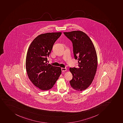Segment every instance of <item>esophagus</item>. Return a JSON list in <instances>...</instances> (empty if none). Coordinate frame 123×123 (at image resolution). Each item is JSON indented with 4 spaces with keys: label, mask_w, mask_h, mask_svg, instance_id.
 Instances as JSON below:
<instances>
[{
    "label": "esophagus",
    "mask_w": 123,
    "mask_h": 123,
    "mask_svg": "<svg viewBox=\"0 0 123 123\" xmlns=\"http://www.w3.org/2000/svg\"><path fill=\"white\" fill-rule=\"evenodd\" d=\"M61 70H62V72H64L65 71H66V68H62Z\"/></svg>",
    "instance_id": "esophagus-1"
}]
</instances>
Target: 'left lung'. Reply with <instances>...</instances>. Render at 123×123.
Returning <instances> with one entry per match:
<instances>
[{"label": "left lung", "instance_id": "obj_1", "mask_svg": "<svg viewBox=\"0 0 123 123\" xmlns=\"http://www.w3.org/2000/svg\"><path fill=\"white\" fill-rule=\"evenodd\" d=\"M63 34L73 43L74 57L78 62L77 68H70L73 74L70 84L76 90H84L92 83L97 70L98 59L94 46L83 31H74Z\"/></svg>", "mask_w": 123, "mask_h": 123}]
</instances>
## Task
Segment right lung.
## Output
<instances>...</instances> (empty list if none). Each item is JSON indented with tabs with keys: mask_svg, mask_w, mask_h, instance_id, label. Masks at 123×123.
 <instances>
[{
	"mask_svg": "<svg viewBox=\"0 0 123 123\" xmlns=\"http://www.w3.org/2000/svg\"><path fill=\"white\" fill-rule=\"evenodd\" d=\"M62 32L47 33L38 35L27 50L26 69L30 80L42 90L53 87L62 73L61 68L47 63L54 43Z\"/></svg>",
	"mask_w": 123,
	"mask_h": 123,
	"instance_id": "right-lung-1",
	"label": "right lung"
}]
</instances>
